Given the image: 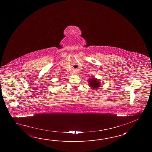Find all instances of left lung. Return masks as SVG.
<instances>
[{
  "label": "left lung",
  "instance_id": "obj_1",
  "mask_svg": "<svg viewBox=\"0 0 152 152\" xmlns=\"http://www.w3.org/2000/svg\"><path fill=\"white\" fill-rule=\"evenodd\" d=\"M88 82L89 83L90 86L94 90H97L100 87L101 85L100 80H97L95 77L90 78L88 80Z\"/></svg>",
  "mask_w": 152,
  "mask_h": 152
}]
</instances>
